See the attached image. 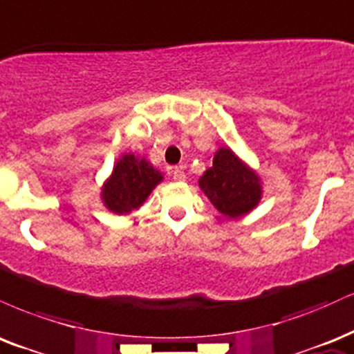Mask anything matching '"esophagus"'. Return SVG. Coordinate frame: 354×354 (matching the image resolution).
<instances>
[{
    "label": "esophagus",
    "instance_id": "34e87169",
    "mask_svg": "<svg viewBox=\"0 0 354 354\" xmlns=\"http://www.w3.org/2000/svg\"><path fill=\"white\" fill-rule=\"evenodd\" d=\"M172 177H174V180L184 182V180H185L184 167H174V169H172Z\"/></svg>",
    "mask_w": 354,
    "mask_h": 354
}]
</instances>
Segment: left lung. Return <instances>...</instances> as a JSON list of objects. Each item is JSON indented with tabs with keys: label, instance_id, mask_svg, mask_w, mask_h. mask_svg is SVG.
<instances>
[{
	"label": "left lung",
	"instance_id": "obj_1",
	"mask_svg": "<svg viewBox=\"0 0 354 354\" xmlns=\"http://www.w3.org/2000/svg\"><path fill=\"white\" fill-rule=\"evenodd\" d=\"M198 185L220 214L228 218L242 217L259 205L260 178L230 149H218L214 164L198 178Z\"/></svg>",
	"mask_w": 354,
	"mask_h": 354
}]
</instances>
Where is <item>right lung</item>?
Wrapping results in <instances>:
<instances>
[{"label":"right lung","instance_id":"right-lung-1","mask_svg":"<svg viewBox=\"0 0 354 354\" xmlns=\"http://www.w3.org/2000/svg\"><path fill=\"white\" fill-rule=\"evenodd\" d=\"M160 180V172L147 160L137 159L134 153H127L119 159L109 180L104 184L102 201L114 214H131L142 205Z\"/></svg>","mask_w":354,"mask_h":354}]
</instances>
